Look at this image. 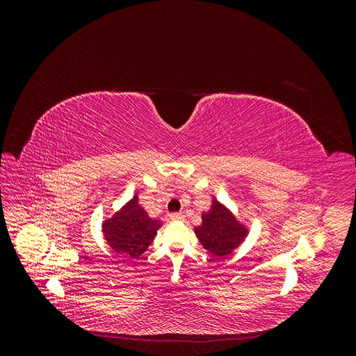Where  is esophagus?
I'll list each match as a JSON object with an SVG mask.
<instances>
[{
    "instance_id": "34e87169",
    "label": "esophagus",
    "mask_w": 356,
    "mask_h": 356,
    "mask_svg": "<svg viewBox=\"0 0 356 356\" xmlns=\"http://www.w3.org/2000/svg\"><path fill=\"white\" fill-rule=\"evenodd\" d=\"M169 217H170V220H172V221H182V220H184V213L175 212V213H170Z\"/></svg>"
}]
</instances>
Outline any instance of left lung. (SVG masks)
<instances>
[{"label": "left lung", "instance_id": "obj_1", "mask_svg": "<svg viewBox=\"0 0 356 356\" xmlns=\"http://www.w3.org/2000/svg\"><path fill=\"white\" fill-rule=\"evenodd\" d=\"M195 233L204 250L215 257H224L245 241L248 227L238 221L230 209L213 199L211 209L202 213V224Z\"/></svg>", "mask_w": 356, "mask_h": 356}]
</instances>
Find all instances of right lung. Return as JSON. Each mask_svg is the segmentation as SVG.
I'll list each match as a JSON object with an SVG mask.
<instances>
[{
	"label": "right lung",
	"instance_id": "obj_1",
	"mask_svg": "<svg viewBox=\"0 0 356 356\" xmlns=\"http://www.w3.org/2000/svg\"><path fill=\"white\" fill-rule=\"evenodd\" d=\"M160 227L161 221L149 217L139 204L138 196H134L110 220L104 221L102 232L115 252L136 258L152 245Z\"/></svg>",
	"mask_w": 356,
	"mask_h": 356
}]
</instances>
